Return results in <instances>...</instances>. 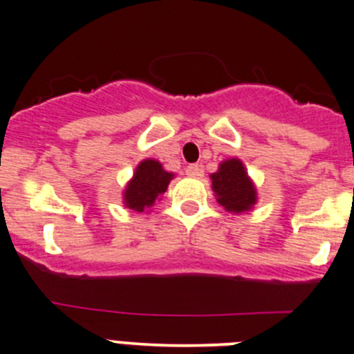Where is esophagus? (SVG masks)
<instances>
[{
  "label": "esophagus",
  "instance_id": "esophagus-1",
  "mask_svg": "<svg viewBox=\"0 0 354 354\" xmlns=\"http://www.w3.org/2000/svg\"><path fill=\"white\" fill-rule=\"evenodd\" d=\"M185 173L188 174V176H203V169H201L199 164H190V166H187V169H185Z\"/></svg>",
  "mask_w": 354,
  "mask_h": 354
}]
</instances>
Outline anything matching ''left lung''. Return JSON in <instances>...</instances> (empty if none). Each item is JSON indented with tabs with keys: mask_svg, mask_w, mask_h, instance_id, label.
Masks as SVG:
<instances>
[{
	"mask_svg": "<svg viewBox=\"0 0 354 354\" xmlns=\"http://www.w3.org/2000/svg\"><path fill=\"white\" fill-rule=\"evenodd\" d=\"M211 181H213V190L218 197V203L227 211L243 213V211L252 209L253 204L257 203L255 187L237 158L222 162L218 173L211 174Z\"/></svg>",
	"mask_w": 354,
	"mask_h": 354,
	"instance_id": "obj_1",
	"label": "left lung"
}]
</instances>
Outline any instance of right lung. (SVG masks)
<instances>
[{"label": "right lung", "mask_w": 354, "mask_h": 354, "mask_svg": "<svg viewBox=\"0 0 354 354\" xmlns=\"http://www.w3.org/2000/svg\"><path fill=\"white\" fill-rule=\"evenodd\" d=\"M173 174L162 169L160 162L157 160H143L138 166L134 178L127 185V190L124 194L125 206L136 211H145L153 206L155 199L160 194L166 192Z\"/></svg>", "instance_id": "right-lung-1"}]
</instances>
